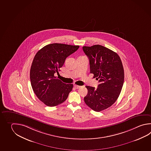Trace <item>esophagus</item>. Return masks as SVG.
<instances>
[{"mask_svg":"<svg viewBox=\"0 0 151 151\" xmlns=\"http://www.w3.org/2000/svg\"><path fill=\"white\" fill-rule=\"evenodd\" d=\"M74 86L75 89H78V88H80L81 87V86H77V85H74Z\"/></svg>","mask_w":151,"mask_h":151,"instance_id":"1","label":"esophagus"}]
</instances>
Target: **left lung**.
<instances>
[{
	"label": "left lung",
	"mask_w": 151,
	"mask_h": 151,
	"mask_svg": "<svg viewBox=\"0 0 151 151\" xmlns=\"http://www.w3.org/2000/svg\"><path fill=\"white\" fill-rule=\"evenodd\" d=\"M89 59L90 73L96 77L98 88L86 86L88 93L84 102L93 111L100 112L110 107L122 91L124 71L120 57L116 52L101 45L83 46Z\"/></svg>",
	"instance_id": "8db88e82"
}]
</instances>
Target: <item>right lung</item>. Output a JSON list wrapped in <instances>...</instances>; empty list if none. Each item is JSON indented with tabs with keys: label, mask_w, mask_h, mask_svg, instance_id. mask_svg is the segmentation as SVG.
Wrapping results in <instances>:
<instances>
[{
	"label": "right lung",
	"mask_w": 151,
	"mask_h": 151,
	"mask_svg": "<svg viewBox=\"0 0 151 151\" xmlns=\"http://www.w3.org/2000/svg\"><path fill=\"white\" fill-rule=\"evenodd\" d=\"M79 46L52 43L43 47L34 56L30 70L31 86L35 94L47 106H55L65 102L73 89V84H65L54 74L68 56Z\"/></svg>",
	"instance_id": "right-lung-1"
}]
</instances>
